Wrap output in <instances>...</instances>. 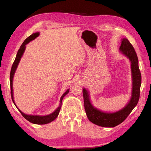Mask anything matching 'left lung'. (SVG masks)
Wrapping results in <instances>:
<instances>
[{
    "label": "left lung",
    "instance_id": "left-lung-1",
    "mask_svg": "<svg viewBox=\"0 0 151 151\" xmlns=\"http://www.w3.org/2000/svg\"><path fill=\"white\" fill-rule=\"evenodd\" d=\"M121 52L129 58L131 62L132 76V90L130 100L126 106L114 113H106L95 108L89 100L88 91L83 89L84 108L88 119L91 123L103 127H114L121 124L129 116L139 101L142 76L138 66V59L132 44L126 38H123L119 48Z\"/></svg>",
    "mask_w": 151,
    "mask_h": 151
}]
</instances>
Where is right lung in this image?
Instances as JSON below:
<instances>
[{
    "mask_svg": "<svg viewBox=\"0 0 151 151\" xmlns=\"http://www.w3.org/2000/svg\"><path fill=\"white\" fill-rule=\"evenodd\" d=\"M39 35H40L39 32L32 34L24 40V42L22 43V44L21 45V46L20 47V49H19V50H18L17 55H16V58L15 59V61H14V63H13L11 71H10V76H9V81H10V88H11V97H12V99L13 102H14V104L15 105V106H16V104H15L14 100V96H13V95H14V94H13V78H14V74H15V72L16 70V69H17V67L18 64H19V62H20V60L21 58L22 54H23V53L24 52L25 48H26V46H25V45L29 43L30 41L34 40L35 38H36L38 36H39ZM69 91V89H68L65 93H64L63 95L60 98L59 107L54 112H52V114H50L49 115H45V116L27 115V114H25L24 113H22V112L20 110H19V109H18V110H19V111H20V113L22 114V116H23L25 119H26L27 120H28V121H30V123H32L37 124H47V123H50V122H52V121H54L58 117V115L59 112L60 111L61 106H62V100H63V98L65 97V96L67 93H68ZM16 107H17V106H16Z\"/></svg>",
    "mask_w": 151,
    "mask_h": 151,
    "instance_id": "1",
    "label": "right lung"
}]
</instances>
